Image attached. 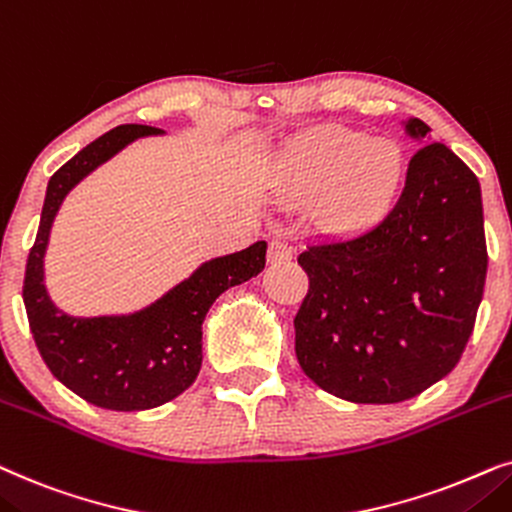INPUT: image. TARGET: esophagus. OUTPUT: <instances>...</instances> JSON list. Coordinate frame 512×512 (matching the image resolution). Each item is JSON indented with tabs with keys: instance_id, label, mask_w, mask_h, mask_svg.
<instances>
[{
	"instance_id": "1",
	"label": "esophagus",
	"mask_w": 512,
	"mask_h": 512,
	"mask_svg": "<svg viewBox=\"0 0 512 512\" xmlns=\"http://www.w3.org/2000/svg\"><path fill=\"white\" fill-rule=\"evenodd\" d=\"M292 245L285 241V238H274L269 245V262L271 264H281V262H288L292 260Z\"/></svg>"
}]
</instances>
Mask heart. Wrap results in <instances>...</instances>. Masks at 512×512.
<instances>
[{"mask_svg":"<svg viewBox=\"0 0 512 512\" xmlns=\"http://www.w3.org/2000/svg\"><path fill=\"white\" fill-rule=\"evenodd\" d=\"M283 177L297 196H325V217L360 227L388 210L405 177V154L395 140L349 128H318L290 149Z\"/></svg>","mask_w":512,"mask_h":512,"instance_id":"obj_1","label":"heart"}]
</instances>
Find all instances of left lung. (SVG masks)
I'll use <instances>...</instances> for the list:
<instances>
[{
    "instance_id": "8db88e82",
    "label": "left lung",
    "mask_w": 512,
    "mask_h": 512,
    "mask_svg": "<svg viewBox=\"0 0 512 512\" xmlns=\"http://www.w3.org/2000/svg\"><path fill=\"white\" fill-rule=\"evenodd\" d=\"M412 135L428 126L414 119ZM480 182L442 142L419 147L384 220L306 243L309 292L295 316L306 377L360 405L410 400L466 349L487 278Z\"/></svg>"
}]
</instances>
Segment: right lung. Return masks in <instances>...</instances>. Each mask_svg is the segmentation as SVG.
<instances>
[{
  "label": "right lung",
  "instance_id": "right-lung-1",
  "mask_svg": "<svg viewBox=\"0 0 512 512\" xmlns=\"http://www.w3.org/2000/svg\"><path fill=\"white\" fill-rule=\"evenodd\" d=\"M159 128H112L51 175L39 231L27 255L23 302L30 330L53 377L86 403L117 412L152 410L194 384L201 370V325L217 297L250 281L267 264V243L203 264L149 309L121 318H72L44 288V250L65 194L95 166L140 135Z\"/></svg>",
  "mask_w": 512,
  "mask_h": 512
}]
</instances>
